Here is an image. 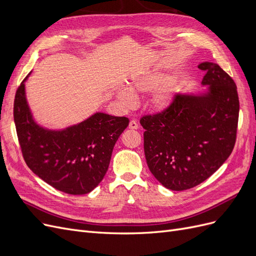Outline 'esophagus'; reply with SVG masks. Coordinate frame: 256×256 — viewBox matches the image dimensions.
<instances>
[{
  "mask_svg": "<svg viewBox=\"0 0 256 256\" xmlns=\"http://www.w3.org/2000/svg\"><path fill=\"white\" fill-rule=\"evenodd\" d=\"M138 125L136 120H130V122H129V129H131V130H136V129H138Z\"/></svg>",
  "mask_w": 256,
  "mask_h": 256,
  "instance_id": "34e87169",
  "label": "esophagus"
}]
</instances>
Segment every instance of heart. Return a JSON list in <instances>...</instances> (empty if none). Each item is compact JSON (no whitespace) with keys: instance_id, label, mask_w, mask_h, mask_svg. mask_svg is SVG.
Instances as JSON below:
<instances>
[{"instance_id":"heart-1","label":"heart","mask_w":256,"mask_h":256,"mask_svg":"<svg viewBox=\"0 0 256 256\" xmlns=\"http://www.w3.org/2000/svg\"><path fill=\"white\" fill-rule=\"evenodd\" d=\"M152 109L156 112H164L174 102L178 92V82L173 72L154 66L138 72L130 80V88L122 86L116 92L118 102L125 108H132L138 104L136 95H150Z\"/></svg>"}]
</instances>
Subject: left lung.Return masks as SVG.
Listing matches in <instances>:
<instances>
[{
    "instance_id": "1",
    "label": "left lung",
    "mask_w": 256,
    "mask_h": 256,
    "mask_svg": "<svg viewBox=\"0 0 256 256\" xmlns=\"http://www.w3.org/2000/svg\"><path fill=\"white\" fill-rule=\"evenodd\" d=\"M206 90L177 94L166 111L143 116L144 152L154 178L166 188L196 187L218 170L234 148L239 100L234 80L214 63L198 65Z\"/></svg>"
}]
</instances>
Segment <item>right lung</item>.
<instances>
[{
	"label": "right lung",
	"mask_w": 256,
	"mask_h": 256,
	"mask_svg": "<svg viewBox=\"0 0 256 256\" xmlns=\"http://www.w3.org/2000/svg\"><path fill=\"white\" fill-rule=\"evenodd\" d=\"M22 81L14 96V120L28 166L53 188L80 196L94 190L108 171L116 141L127 118L96 112L64 129L40 126L33 118Z\"/></svg>",
	"instance_id": "obj_1"
}]
</instances>
